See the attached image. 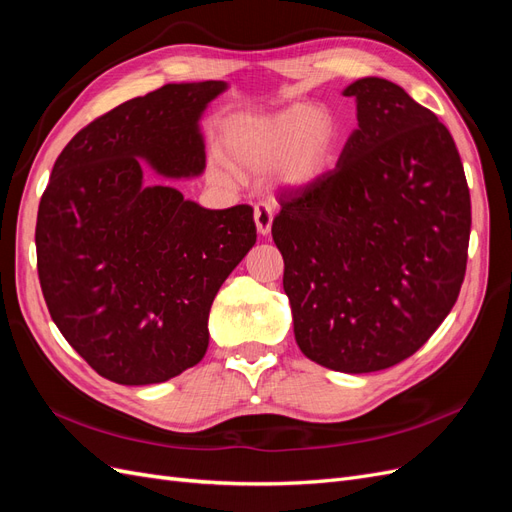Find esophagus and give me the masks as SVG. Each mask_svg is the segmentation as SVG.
I'll return each mask as SVG.
<instances>
[{
	"instance_id": "34e87169",
	"label": "esophagus",
	"mask_w": 512,
	"mask_h": 512,
	"mask_svg": "<svg viewBox=\"0 0 512 512\" xmlns=\"http://www.w3.org/2000/svg\"><path fill=\"white\" fill-rule=\"evenodd\" d=\"M273 215H275L273 203H267V200H258V203L254 205V222H256V228L260 235H269L271 232Z\"/></svg>"
}]
</instances>
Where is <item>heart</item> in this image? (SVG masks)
Wrapping results in <instances>:
<instances>
[{"mask_svg": "<svg viewBox=\"0 0 512 512\" xmlns=\"http://www.w3.org/2000/svg\"><path fill=\"white\" fill-rule=\"evenodd\" d=\"M337 121L316 104H292L262 117L232 119L222 151L239 173H265L275 168L286 185H307L327 173L337 147ZM215 181L228 183L232 170L215 160L209 168Z\"/></svg>", "mask_w": 512, "mask_h": 512, "instance_id": "obj_1", "label": "heart"}]
</instances>
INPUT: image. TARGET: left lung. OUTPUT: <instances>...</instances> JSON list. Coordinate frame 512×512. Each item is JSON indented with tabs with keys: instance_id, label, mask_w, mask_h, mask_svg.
Here are the masks:
<instances>
[{
	"instance_id": "8db88e82",
	"label": "left lung",
	"mask_w": 512,
	"mask_h": 512,
	"mask_svg": "<svg viewBox=\"0 0 512 512\" xmlns=\"http://www.w3.org/2000/svg\"><path fill=\"white\" fill-rule=\"evenodd\" d=\"M356 128L333 170L280 194L294 339L307 359L369 374L421 348L466 277L470 190L451 132L399 85L346 87Z\"/></svg>"
}]
</instances>
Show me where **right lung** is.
<instances>
[{"label":"right lung","instance_id":"add662e5","mask_svg":"<svg viewBox=\"0 0 512 512\" xmlns=\"http://www.w3.org/2000/svg\"><path fill=\"white\" fill-rule=\"evenodd\" d=\"M222 81L164 85L85 126L40 198L38 277L66 342L117 384H158L203 359L209 309L256 243L254 209H203L164 177L200 175L198 117Z\"/></svg>","mask_w":512,"mask_h":512}]
</instances>
